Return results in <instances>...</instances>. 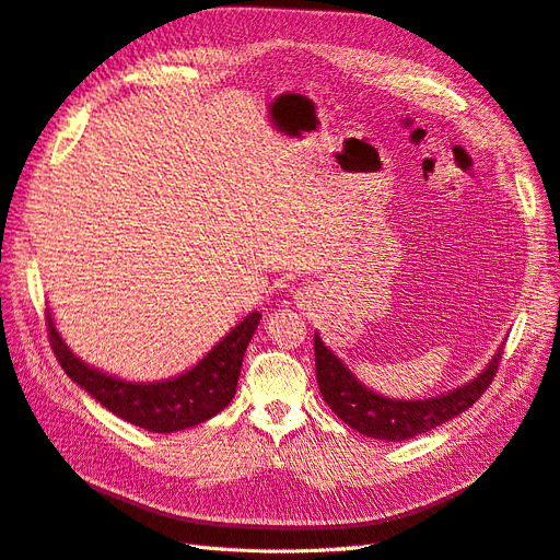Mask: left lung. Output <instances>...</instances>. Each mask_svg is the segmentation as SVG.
<instances>
[{"instance_id":"obj_1","label":"left lung","mask_w":560,"mask_h":560,"mask_svg":"<svg viewBox=\"0 0 560 560\" xmlns=\"http://www.w3.org/2000/svg\"><path fill=\"white\" fill-rule=\"evenodd\" d=\"M500 360L502 348L490 360L483 374H479L471 383L453 389V393L422 401L387 399L378 393H371L369 387L354 378L346 364L315 334L317 385L322 397L329 404V409L343 422H348L352 430L374 439H385V442H404V439L428 432L467 411L486 393L488 385L493 383Z\"/></svg>"}]
</instances>
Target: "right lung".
<instances>
[{
	"instance_id": "1",
	"label": "right lung",
	"mask_w": 560,
	"mask_h": 560,
	"mask_svg": "<svg viewBox=\"0 0 560 560\" xmlns=\"http://www.w3.org/2000/svg\"><path fill=\"white\" fill-rule=\"evenodd\" d=\"M259 319L261 313H249L191 371L173 381L128 383L107 376L74 358L56 331L50 313H46L48 341L65 374L114 416L161 434L194 428L229 406L235 387H238L243 354Z\"/></svg>"
}]
</instances>
